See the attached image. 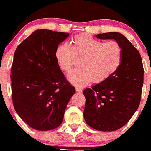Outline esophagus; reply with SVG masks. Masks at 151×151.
<instances>
[{
  "label": "esophagus",
  "instance_id": "1",
  "mask_svg": "<svg viewBox=\"0 0 151 151\" xmlns=\"http://www.w3.org/2000/svg\"><path fill=\"white\" fill-rule=\"evenodd\" d=\"M75 89H76V91H77V92H78V93H81V92H82V89H81V88L78 87V86H76Z\"/></svg>",
  "mask_w": 151,
  "mask_h": 151
}]
</instances>
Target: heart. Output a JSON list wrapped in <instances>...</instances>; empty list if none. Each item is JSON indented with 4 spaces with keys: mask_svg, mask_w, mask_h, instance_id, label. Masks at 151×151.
<instances>
[{
    "mask_svg": "<svg viewBox=\"0 0 151 151\" xmlns=\"http://www.w3.org/2000/svg\"><path fill=\"white\" fill-rule=\"evenodd\" d=\"M55 59L62 71L68 73L72 69L74 57L81 58L79 66L68 75L74 85L82 87L92 81L100 84L119 70L122 61V50L116 41H103L86 34L78 35L70 45H60L55 50Z\"/></svg>",
    "mask_w": 151,
    "mask_h": 151,
    "instance_id": "1",
    "label": "heart"
}]
</instances>
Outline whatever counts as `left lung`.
Instances as JSON below:
<instances>
[{"label": "left lung", "instance_id": "8db88e82", "mask_svg": "<svg viewBox=\"0 0 151 151\" xmlns=\"http://www.w3.org/2000/svg\"><path fill=\"white\" fill-rule=\"evenodd\" d=\"M96 37L115 40L122 50V61L107 80L84 90V118L93 129L113 131L125 125L139 106L144 70L139 52L122 34L111 32Z\"/></svg>", "mask_w": 151, "mask_h": 151}]
</instances>
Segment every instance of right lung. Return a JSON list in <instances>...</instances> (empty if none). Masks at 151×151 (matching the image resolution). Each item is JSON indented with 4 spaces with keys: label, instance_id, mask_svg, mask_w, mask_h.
<instances>
[{
    "label": "right lung",
    "instance_id": "add662e5",
    "mask_svg": "<svg viewBox=\"0 0 151 151\" xmlns=\"http://www.w3.org/2000/svg\"><path fill=\"white\" fill-rule=\"evenodd\" d=\"M69 35L37 30L15 50L10 74L13 106L22 120L37 131H50L62 124L75 91L55 56L59 44Z\"/></svg>",
    "mask_w": 151,
    "mask_h": 151
}]
</instances>
